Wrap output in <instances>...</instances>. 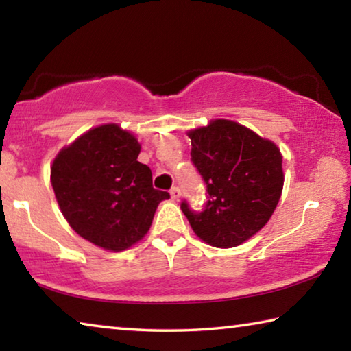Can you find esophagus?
Instances as JSON below:
<instances>
[{"mask_svg":"<svg viewBox=\"0 0 351 351\" xmlns=\"http://www.w3.org/2000/svg\"><path fill=\"white\" fill-rule=\"evenodd\" d=\"M170 197L173 199H180L181 198V189L180 187H171L170 189Z\"/></svg>","mask_w":351,"mask_h":351,"instance_id":"esophagus-1","label":"esophagus"}]
</instances>
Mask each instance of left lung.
Masks as SVG:
<instances>
[{"label":"left lung","instance_id":"obj_1","mask_svg":"<svg viewBox=\"0 0 351 351\" xmlns=\"http://www.w3.org/2000/svg\"><path fill=\"white\" fill-rule=\"evenodd\" d=\"M192 161L203 176L209 201L193 212L181 210L197 237L213 247H235L269 221L283 190L282 153L239 122L213 119L187 132Z\"/></svg>","mask_w":351,"mask_h":351}]
</instances>
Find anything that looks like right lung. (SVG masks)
<instances>
[{"instance_id": "right-lung-1", "label": "right lung", "mask_w": 351, "mask_h": 351, "mask_svg": "<svg viewBox=\"0 0 351 351\" xmlns=\"http://www.w3.org/2000/svg\"><path fill=\"white\" fill-rule=\"evenodd\" d=\"M141 144L117 123H104L63 147L51 165L58 207L82 239L111 252L145 237L158 204L170 195L153 189L141 164Z\"/></svg>"}]
</instances>
